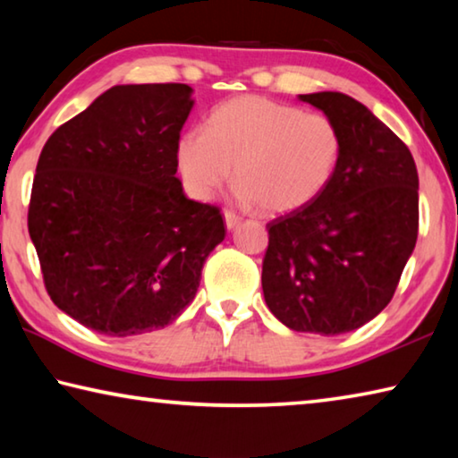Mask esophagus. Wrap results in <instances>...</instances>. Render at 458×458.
I'll list each match as a JSON object with an SVG mask.
<instances>
[{
  "label": "esophagus",
  "instance_id": "obj_1",
  "mask_svg": "<svg viewBox=\"0 0 458 458\" xmlns=\"http://www.w3.org/2000/svg\"><path fill=\"white\" fill-rule=\"evenodd\" d=\"M224 222H226V228L228 230H234L240 222H242V218H240L238 214H234L232 210H226L224 212Z\"/></svg>",
  "mask_w": 458,
  "mask_h": 458
}]
</instances>
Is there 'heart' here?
I'll return each instance as SVG.
<instances>
[{
    "instance_id": "heart-1",
    "label": "heart",
    "mask_w": 458,
    "mask_h": 458,
    "mask_svg": "<svg viewBox=\"0 0 458 458\" xmlns=\"http://www.w3.org/2000/svg\"><path fill=\"white\" fill-rule=\"evenodd\" d=\"M175 155L196 199H212L234 172L240 201L284 214L327 188L341 157V135L327 114L250 95L216 106L206 131H185Z\"/></svg>"
}]
</instances>
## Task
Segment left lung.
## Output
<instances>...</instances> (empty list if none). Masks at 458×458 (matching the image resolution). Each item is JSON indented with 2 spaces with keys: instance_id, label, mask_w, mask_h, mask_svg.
<instances>
[{
  "instance_id": "obj_1",
  "label": "left lung",
  "mask_w": 458,
  "mask_h": 458,
  "mask_svg": "<svg viewBox=\"0 0 458 458\" xmlns=\"http://www.w3.org/2000/svg\"><path fill=\"white\" fill-rule=\"evenodd\" d=\"M299 98L335 123L341 157L311 204L267 224L262 293L289 329L339 335L394 297L418 238V172L404 141L355 98Z\"/></svg>"
}]
</instances>
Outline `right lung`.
<instances>
[{
    "label": "right lung",
    "instance_id": "obj_1",
    "mask_svg": "<svg viewBox=\"0 0 458 458\" xmlns=\"http://www.w3.org/2000/svg\"><path fill=\"white\" fill-rule=\"evenodd\" d=\"M191 106L188 84H119L44 145L28 230L54 305L84 327H165L226 236L218 208L185 198L175 177Z\"/></svg>",
    "mask_w": 458,
    "mask_h": 458
}]
</instances>
